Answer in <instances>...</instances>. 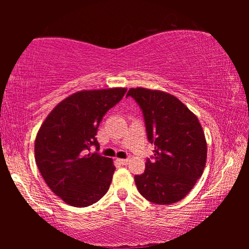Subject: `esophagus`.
<instances>
[{
    "instance_id": "34e87169",
    "label": "esophagus",
    "mask_w": 249,
    "mask_h": 249,
    "mask_svg": "<svg viewBox=\"0 0 249 249\" xmlns=\"http://www.w3.org/2000/svg\"><path fill=\"white\" fill-rule=\"evenodd\" d=\"M117 161H119L121 165H127L129 160L128 159H117Z\"/></svg>"
}]
</instances>
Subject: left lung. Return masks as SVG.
I'll return each instance as SVG.
<instances>
[{"mask_svg": "<svg viewBox=\"0 0 249 249\" xmlns=\"http://www.w3.org/2000/svg\"><path fill=\"white\" fill-rule=\"evenodd\" d=\"M144 116L147 138L155 145L144 174L135 176L141 195L156 204L176 203L203 174L206 141L197 117L176 96L145 88L130 89Z\"/></svg>", "mask_w": 249, "mask_h": 249, "instance_id": "left-lung-1", "label": "left lung"}]
</instances>
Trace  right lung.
Listing matches in <instances>:
<instances>
[{"label": "right lung", "instance_id": "add662e5", "mask_svg": "<svg viewBox=\"0 0 249 249\" xmlns=\"http://www.w3.org/2000/svg\"><path fill=\"white\" fill-rule=\"evenodd\" d=\"M124 88L80 91L54 107L35 141L37 167L48 187L67 204L86 208L107 192L115 167L111 158L90 154L103 116L120 102Z\"/></svg>", "mask_w": 249, "mask_h": 249}]
</instances>
